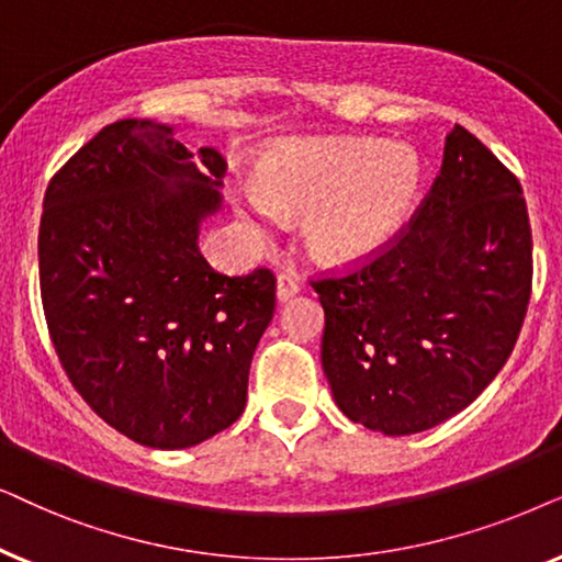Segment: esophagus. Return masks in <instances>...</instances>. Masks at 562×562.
<instances>
[{
    "instance_id": "34e87169",
    "label": "esophagus",
    "mask_w": 562,
    "mask_h": 562,
    "mask_svg": "<svg viewBox=\"0 0 562 562\" xmlns=\"http://www.w3.org/2000/svg\"><path fill=\"white\" fill-rule=\"evenodd\" d=\"M297 293H301V282H297L295 274L290 272L277 274V290H274L277 303H288L290 297H295Z\"/></svg>"
}]
</instances>
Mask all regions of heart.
<instances>
[{
	"mask_svg": "<svg viewBox=\"0 0 562 562\" xmlns=\"http://www.w3.org/2000/svg\"><path fill=\"white\" fill-rule=\"evenodd\" d=\"M422 156L372 138H297L259 164L257 184L234 190V211L254 238H267L280 213L308 215L305 244L331 267L383 254L408 226L422 198Z\"/></svg>",
	"mask_w": 562,
	"mask_h": 562,
	"instance_id": "1",
	"label": "heart"
}]
</instances>
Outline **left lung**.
Listing matches in <instances>:
<instances>
[{
	"instance_id": "obj_1",
	"label": "left lung",
	"mask_w": 562,
	"mask_h": 562,
	"mask_svg": "<svg viewBox=\"0 0 562 562\" xmlns=\"http://www.w3.org/2000/svg\"><path fill=\"white\" fill-rule=\"evenodd\" d=\"M341 414L406 437L468 408L512 355L532 293L516 177L462 125L411 228L368 267L313 282Z\"/></svg>"
}]
</instances>
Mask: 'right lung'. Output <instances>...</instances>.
I'll use <instances>...</instances> for the list:
<instances>
[{
	"label": "right lung",
	"instance_id": "obj_1",
	"mask_svg": "<svg viewBox=\"0 0 562 562\" xmlns=\"http://www.w3.org/2000/svg\"><path fill=\"white\" fill-rule=\"evenodd\" d=\"M226 161L175 125H104L50 179L37 261L56 355L92 411L133 442L187 450L244 414L274 313L269 269L228 277L198 249Z\"/></svg>",
	"mask_w": 562,
	"mask_h": 562
}]
</instances>
